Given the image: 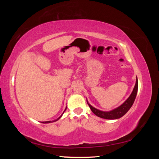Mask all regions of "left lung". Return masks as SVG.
<instances>
[{
    "label": "left lung",
    "mask_w": 159,
    "mask_h": 159,
    "mask_svg": "<svg viewBox=\"0 0 159 159\" xmlns=\"http://www.w3.org/2000/svg\"><path fill=\"white\" fill-rule=\"evenodd\" d=\"M137 91H138V80L137 78L135 85H134L132 93L131 95H130L128 99L122 105H120V106L111 111H100L98 109H95V107L91 106L88 102H87L88 103V105L89 106L91 110L92 111V112L95 115H97L98 117L105 119H117L119 118H121V117H123V115L130 109V108L132 107V105L134 102V99L136 98Z\"/></svg>",
    "instance_id": "8db88e82"
}]
</instances>
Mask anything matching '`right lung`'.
Masks as SVG:
<instances>
[{
    "label": "right lung",
    "mask_w": 159,
    "mask_h": 159,
    "mask_svg": "<svg viewBox=\"0 0 159 159\" xmlns=\"http://www.w3.org/2000/svg\"><path fill=\"white\" fill-rule=\"evenodd\" d=\"M67 108V107H66ZM66 108L65 109V110H64V111H65L66 110ZM64 111L63 112V113H64ZM63 113H62L61 115V116L60 117H58V118H57V119H56V120H54V121H44V122H42V123H52V122H54V121H57V120H58V119H60V118H61V117L62 116V115H63Z\"/></svg>",
    "instance_id": "add662e5"
}]
</instances>
